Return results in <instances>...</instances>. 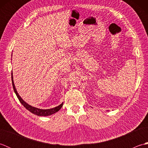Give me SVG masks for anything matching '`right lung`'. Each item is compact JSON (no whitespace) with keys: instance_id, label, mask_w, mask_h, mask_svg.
Listing matches in <instances>:
<instances>
[{"instance_id":"right-lung-1","label":"right lung","mask_w":148,"mask_h":148,"mask_svg":"<svg viewBox=\"0 0 148 148\" xmlns=\"http://www.w3.org/2000/svg\"><path fill=\"white\" fill-rule=\"evenodd\" d=\"M11 78H12L11 79H12V86H13L14 91L16 93V95L18 97V99H19V100H20V102L21 103V104L23 105L27 110H29L30 112L33 113V114L37 116H49V115L54 114V113L58 112L59 110L62 108V107L63 106V103L57 107H55L54 108L49 109H41L36 108H34V107H32V106H30L29 104H28L27 103H26L23 99L21 98L20 96L19 95V94L18 93L16 90L15 88V86L13 81V77H12V72L11 73Z\"/></svg>"}]
</instances>
